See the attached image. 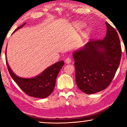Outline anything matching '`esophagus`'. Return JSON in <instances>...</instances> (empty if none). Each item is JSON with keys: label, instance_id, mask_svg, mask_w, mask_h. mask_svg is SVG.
I'll return each instance as SVG.
<instances>
[{"label": "esophagus", "instance_id": "34e87169", "mask_svg": "<svg viewBox=\"0 0 127 127\" xmlns=\"http://www.w3.org/2000/svg\"><path fill=\"white\" fill-rule=\"evenodd\" d=\"M71 61H72V60H71V59L70 58H67L65 59V62L66 64H70Z\"/></svg>", "mask_w": 127, "mask_h": 127}]
</instances>
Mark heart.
<instances>
[{
	"instance_id": "obj_1",
	"label": "heart",
	"mask_w": 127,
	"mask_h": 127,
	"mask_svg": "<svg viewBox=\"0 0 127 127\" xmlns=\"http://www.w3.org/2000/svg\"><path fill=\"white\" fill-rule=\"evenodd\" d=\"M83 26H84V24H83V23H80L77 25V27H79V28L82 27H83Z\"/></svg>"
}]
</instances>
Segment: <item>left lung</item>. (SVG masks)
<instances>
[{"label": "left lung", "instance_id": "obj_1", "mask_svg": "<svg viewBox=\"0 0 127 127\" xmlns=\"http://www.w3.org/2000/svg\"><path fill=\"white\" fill-rule=\"evenodd\" d=\"M107 32L103 39L91 40L75 51L76 82L87 94L105 90L112 82L120 63L121 47L116 29L106 22Z\"/></svg>", "mask_w": 127, "mask_h": 127}]
</instances>
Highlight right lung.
<instances>
[{"mask_svg":"<svg viewBox=\"0 0 127 127\" xmlns=\"http://www.w3.org/2000/svg\"><path fill=\"white\" fill-rule=\"evenodd\" d=\"M25 24L26 22L17 28L14 32L24 27ZM6 61L10 76L19 87L29 96L39 98H47L53 93L57 76L64 65V61H61L50 66L39 76L32 79H25L15 75L8 66L7 59Z\"/></svg>","mask_w":127,"mask_h":127,"instance_id":"obj_1","label":"right lung"}]
</instances>
